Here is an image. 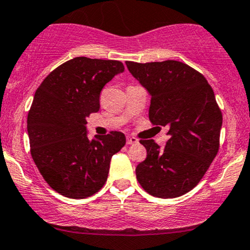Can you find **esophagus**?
I'll return each mask as SVG.
<instances>
[{"instance_id":"obj_1","label":"esophagus","mask_w":250,"mask_h":250,"mask_svg":"<svg viewBox=\"0 0 250 250\" xmlns=\"http://www.w3.org/2000/svg\"><path fill=\"white\" fill-rule=\"evenodd\" d=\"M137 143H138L137 138L132 137V136H128V137H127V144L132 145V144H137Z\"/></svg>"}]
</instances>
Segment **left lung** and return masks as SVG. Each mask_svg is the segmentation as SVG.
Wrapping results in <instances>:
<instances>
[{
  "label": "left lung",
  "instance_id": "obj_1",
  "mask_svg": "<svg viewBox=\"0 0 250 250\" xmlns=\"http://www.w3.org/2000/svg\"><path fill=\"white\" fill-rule=\"evenodd\" d=\"M151 97L148 119L168 127L160 147L141 140L146 159L136 167L138 182L159 198L179 197L201 181L219 150L223 116L204 76L179 61L125 62Z\"/></svg>",
  "mask_w": 250,
  "mask_h": 250
}]
</instances>
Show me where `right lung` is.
<instances>
[{
    "instance_id": "1",
    "label": "right lung",
    "mask_w": 250,
    "mask_h": 250,
    "mask_svg": "<svg viewBox=\"0 0 250 250\" xmlns=\"http://www.w3.org/2000/svg\"><path fill=\"white\" fill-rule=\"evenodd\" d=\"M125 71L114 60H69L43 80L27 115L31 154L45 181L65 197L85 198L105 185L110 159L125 144L120 131L88 140L86 118L103 87Z\"/></svg>"
}]
</instances>
